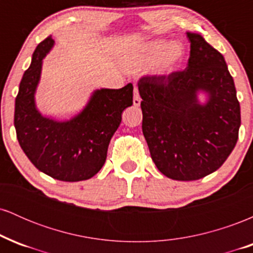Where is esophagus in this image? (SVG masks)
Masks as SVG:
<instances>
[{
	"instance_id": "esophagus-1",
	"label": "esophagus",
	"mask_w": 253,
	"mask_h": 253,
	"mask_svg": "<svg viewBox=\"0 0 253 253\" xmlns=\"http://www.w3.org/2000/svg\"><path fill=\"white\" fill-rule=\"evenodd\" d=\"M140 102H141V98H140V95H139L138 88L134 86V97H133V104L138 107V106H140Z\"/></svg>"
}]
</instances>
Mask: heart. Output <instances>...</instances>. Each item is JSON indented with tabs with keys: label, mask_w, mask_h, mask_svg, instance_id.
I'll return each mask as SVG.
<instances>
[{
	"label": "heart",
	"mask_w": 253,
	"mask_h": 253,
	"mask_svg": "<svg viewBox=\"0 0 253 253\" xmlns=\"http://www.w3.org/2000/svg\"><path fill=\"white\" fill-rule=\"evenodd\" d=\"M184 46L179 42H168L167 40H153L139 47L125 58L124 65L128 71L155 64L157 75H169L175 71L184 58Z\"/></svg>",
	"instance_id": "heart-1"
}]
</instances>
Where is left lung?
I'll return each instance as SVG.
<instances>
[{
	"label": "left lung",
	"mask_w": 253,
	"mask_h": 253,
	"mask_svg": "<svg viewBox=\"0 0 253 253\" xmlns=\"http://www.w3.org/2000/svg\"><path fill=\"white\" fill-rule=\"evenodd\" d=\"M188 66L138 81L143 134L151 158L163 175L195 181L214 172L236 146L240 104L225 58L200 34L188 33ZM199 89L209 92L200 105Z\"/></svg>",
	"instance_id": "8db88e82"
}]
</instances>
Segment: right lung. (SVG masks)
Instances as JSON below:
<instances>
[{
	"instance_id": "right-lung-1",
	"label": "right lung",
	"mask_w": 253,
	"mask_h": 253,
	"mask_svg": "<svg viewBox=\"0 0 253 253\" xmlns=\"http://www.w3.org/2000/svg\"><path fill=\"white\" fill-rule=\"evenodd\" d=\"M53 43L50 36L34 51L15 98L14 126L20 146L38 170L59 181H84L103 167L121 114L133 104V85L96 90L85 108L69 121L43 118L36 108L34 92L42 58Z\"/></svg>"
}]
</instances>
